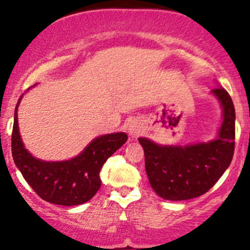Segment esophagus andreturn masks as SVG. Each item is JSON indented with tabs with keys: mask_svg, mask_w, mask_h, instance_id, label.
I'll list each match as a JSON object with an SVG mask.
<instances>
[{
	"mask_svg": "<svg viewBox=\"0 0 250 250\" xmlns=\"http://www.w3.org/2000/svg\"><path fill=\"white\" fill-rule=\"evenodd\" d=\"M143 125H141V122H139L138 120L132 121V122L129 123V125H128V133H129L132 139H135V138L139 137L141 133H143Z\"/></svg>",
	"mask_w": 250,
	"mask_h": 250,
	"instance_id": "1",
	"label": "esophagus"
}]
</instances>
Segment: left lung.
I'll return each mask as SVG.
<instances>
[{
	"mask_svg": "<svg viewBox=\"0 0 250 250\" xmlns=\"http://www.w3.org/2000/svg\"><path fill=\"white\" fill-rule=\"evenodd\" d=\"M220 104L223 121L215 139L188 145H161L139 138L145 153L148 183L160 197L186 201L202 196L215 185L232 161L236 113L223 87L210 92Z\"/></svg>",
	"mask_w": 250,
	"mask_h": 250,
	"instance_id": "left-lung-1",
	"label": "left lung"
}]
</instances>
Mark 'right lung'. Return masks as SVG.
<instances>
[{
  "label": "right lung",
  "mask_w": 250,
  "mask_h": 250,
  "mask_svg": "<svg viewBox=\"0 0 250 250\" xmlns=\"http://www.w3.org/2000/svg\"><path fill=\"white\" fill-rule=\"evenodd\" d=\"M18 100L12 132V155L17 168L35 192L47 202L58 206H78L90 200L102 186L100 170L128 139L123 132L97 137L78 153L66 161H48L34 157L25 148L18 125Z\"/></svg>",
  "instance_id": "add662e5"
}]
</instances>
